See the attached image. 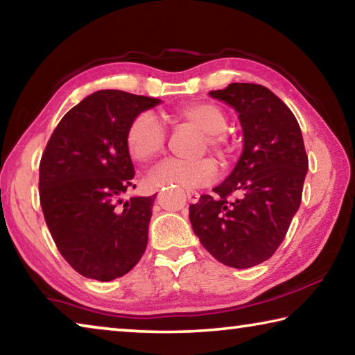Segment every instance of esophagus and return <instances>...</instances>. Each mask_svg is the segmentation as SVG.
<instances>
[{
    "instance_id": "obj_1",
    "label": "esophagus",
    "mask_w": 355,
    "mask_h": 355,
    "mask_svg": "<svg viewBox=\"0 0 355 355\" xmlns=\"http://www.w3.org/2000/svg\"><path fill=\"white\" fill-rule=\"evenodd\" d=\"M186 197H188V200L191 203H197L200 199V194H199V192H196V191H188V192H186Z\"/></svg>"
}]
</instances>
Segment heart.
I'll return each mask as SVG.
<instances>
[{
  "instance_id": "obj_1",
  "label": "heart",
  "mask_w": 355,
  "mask_h": 355,
  "mask_svg": "<svg viewBox=\"0 0 355 355\" xmlns=\"http://www.w3.org/2000/svg\"><path fill=\"white\" fill-rule=\"evenodd\" d=\"M177 122L189 123L205 133L207 146L218 153H224L225 137L222 131L227 128L225 112L213 103H186L173 112ZM166 131L150 112H141L133 119L127 131V148L131 158L139 163H148L163 152ZM218 173L214 161L209 158L182 161L166 159L148 173L152 186H178L192 189L211 183Z\"/></svg>"
}]
</instances>
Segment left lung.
Wrapping results in <instances>:
<instances>
[{
  "mask_svg": "<svg viewBox=\"0 0 355 355\" xmlns=\"http://www.w3.org/2000/svg\"><path fill=\"white\" fill-rule=\"evenodd\" d=\"M209 97L238 112L244 147L224 182L189 207L192 230L203 248L227 266L266 261L284 241L302 199L309 171L294 114L260 84L232 83ZM235 193V200L226 197Z\"/></svg>",
  "mask_w": 355,
  "mask_h": 355,
  "instance_id": "1",
  "label": "left lung"
}]
</instances>
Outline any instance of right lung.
<instances>
[{"instance_id":"1","label":"right lung","mask_w":355,"mask_h":355,"mask_svg":"<svg viewBox=\"0 0 355 355\" xmlns=\"http://www.w3.org/2000/svg\"><path fill=\"white\" fill-rule=\"evenodd\" d=\"M161 100L97 91L65 114L39 167L40 205L61 255L84 277L110 282L141 260L156 196L123 194L133 184L127 148L133 119Z\"/></svg>"}]
</instances>
